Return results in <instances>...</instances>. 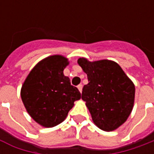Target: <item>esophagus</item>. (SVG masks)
I'll use <instances>...</instances> for the list:
<instances>
[{
	"label": "esophagus",
	"mask_w": 154,
	"mask_h": 154,
	"mask_svg": "<svg viewBox=\"0 0 154 154\" xmlns=\"http://www.w3.org/2000/svg\"><path fill=\"white\" fill-rule=\"evenodd\" d=\"M77 88H78L79 91H80V92H82V84L78 85V86H77Z\"/></svg>",
	"instance_id": "1"
}]
</instances>
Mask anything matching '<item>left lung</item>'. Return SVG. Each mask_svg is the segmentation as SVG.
<instances>
[{
  "mask_svg": "<svg viewBox=\"0 0 154 154\" xmlns=\"http://www.w3.org/2000/svg\"><path fill=\"white\" fill-rule=\"evenodd\" d=\"M87 73L88 84L82 88V99L93 122L100 129L112 131L125 122L132 111L135 87L119 64L110 60H77Z\"/></svg>",
  "mask_w": 154,
  "mask_h": 154,
  "instance_id": "left-lung-1",
  "label": "left lung"
}]
</instances>
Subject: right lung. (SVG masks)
<instances>
[{"label":"right lung","mask_w":154,"mask_h":154,"mask_svg":"<svg viewBox=\"0 0 154 154\" xmlns=\"http://www.w3.org/2000/svg\"><path fill=\"white\" fill-rule=\"evenodd\" d=\"M68 62L60 55L40 61L29 72L21 88V99L35 121L44 127L63 122L74 101L81 98L69 77L63 75Z\"/></svg>","instance_id":"obj_1"}]
</instances>
